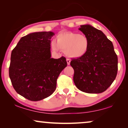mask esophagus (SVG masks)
I'll use <instances>...</instances> for the list:
<instances>
[{
  "label": "esophagus",
  "mask_w": 128,
  "mask_h": 128,
  "mask_svg": "<svg viewBox=\"0 0 128 128\" xmlns=\"http://www.w3.org/2000/svg\"><path fill=\"white\" fill-rule=\"evenodd\" d=\"M66 61H67V64L68 65H69L70 64V60L69 59H66Z\"/></svg>",
  "instance_id": "1"
}]
</instances>
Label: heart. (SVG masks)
Segmentation results:
<instances>
[{
    "label": "heart",
    "instance_id": "heart-1",
    "mask_svg": "<svg viewBox=\"0 0 128 128\" xmlns=\"http://www.w3.org/2000/svg\"><path fill=\"white\" fill-rule=\"evenodd\" d=\"M89 45L90 41L86 36L75 32L60 33L56 37V42H51L54 50L62 49L68 56L72 58L83 56L88 50Z\"/></svg>",
    "mask_w": 128,
    "mask_h": 128
}]
</instances>
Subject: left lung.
Wrapping results in <instances>:
<instances>
[{
  "label": "left lung",
  "instance_id": "1",
  "mask_svg": "<svg viewBox=\"0 0 128 128\" xmlns=\"http://www.w3.org/2000/svg\"><path fill=\"white\" fill-rule=\"evenodd\" d=\"M90 41L88 50L83 56L73 59V81L78 90L87 93H101L116 78L118 57L112 42L104 33L89 24L78 28Z\"/></svg>",
  "mask_w": 128,
  "mask_h": 128
}]
</instances>
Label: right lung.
Segmentation results:
<instances>
[{
  "label": "right lung",
  "instance_id": "add662e5",
  "mask_svg": "<svg viewBox=\"0 0 128 128\" xmlns=\"http://www.w3.org/2000/svg\"><path fill=\"white\" fill-rule=\"evenodd\" d=\"M51 31L22 36L12 52L9 77L17 93L30 101L49 97L56 88L59 74L67 66L66 58H51Z\"/></svg>",
  "mask_w": 128,
  "mask_h": 128
}]
</instances>
